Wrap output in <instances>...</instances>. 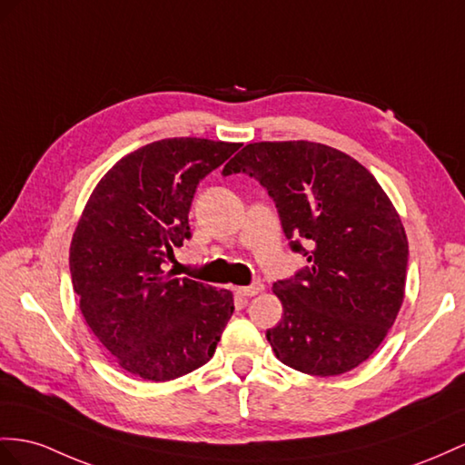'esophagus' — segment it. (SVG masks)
Wrapping results in <instances>:
<instances>
[{
  "label": "esophagus",
  "mask_w": 465,
  "mask_h": 465,
  "mask_svg": "<svg viewBox=\"0 0 465 465\" xmlns=\"http://www.w3.org/2000/svg\"><path fill=\"white\" fill-rule=\"evenodd\" d=\"M261 291H263V284L253 282V284H249V287H240V289H237V294L243 296V299H252V296L259 294Z\"/></svg>",
  "instance_id": "esophagus-1"
}]
</instances>
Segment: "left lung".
Listing matches in <instances>:
<instances>
[{
    "label": "left lung",
    "instance_id": "1",
    "mask_svg": "<svg viewBox=\"0 0 465 465\" xmlns=\"http://www.w3.org/2000/svg\"><path fill=\"white\" fill-rule=\"evenodd\" d=\"M275 200L291 249L308 267L272 284L281 322L267 330L277 360L306 375L363 363L404 301L409 242L399 212L361 163L314 141L249 143L223 166Z\"/></svg>",
    "mask_w": 465,
    "mask_h": 465
}]
</instances>
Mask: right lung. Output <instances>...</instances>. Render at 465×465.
<instances>
[{
    "instance_id": "1",
    "label": "right lung",
    "mask_w": 465,
    "mask_h": 465,
    "mask_svg": "<svg viewBox=\"0 0 465 465\" xmlns=\"http://www.w3.org/2000/svg\"><path fill=\"white\" fill-rule=\"evenodd\" d=\"M240 143L173 137L119 159L92 190L70 243V275L92 334L124 371L173 381L210 361L233 294L164 271L190 237L198 183Z\"/></svg>"
}]
</instances>
